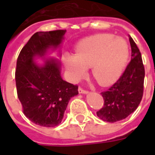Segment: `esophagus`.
Wrapping results in <instances>:
<instances>
[{"label":"esophagus","mask_w":155,"mask_h":155,"mask_svg":"<svg viewBox=\"0 0 155 155\" xmlns=\"http://www.w3.org/2000/svg\"><path fill=\"white\" fill-rule=\"evenodd\" d=\"M79 92L81 93V94H86V93H88V91L86 90H84L83 88L81 87H79Z\"/></svg>","instance_id":"esophagus-1"}]
</instances>
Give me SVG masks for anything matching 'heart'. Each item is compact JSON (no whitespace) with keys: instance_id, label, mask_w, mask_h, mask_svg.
<instances>
[{"instance_id":"obj_1","label":"heart","mask_w":155,"mask_h":155,"mask_svg":"<svg viewBox=\"0 0 155 155\" xmlns=\"http://www.w3.org/2000/svg\"><path fill=\"white\" fill-rule=\"evenodd\" d=\"M128 58L129 46L124 39L99 34L82 40L75 48V55L66 54L64 61L71 81H79L91 67L93 78L106 86L119 79Z\"/></svg>"}]
</instances>
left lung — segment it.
I'll return each instance as SVG.
<instances>
[{
    "label": "left lung",
    "instance_id": "left-lung-1",
    "mask_svg": "<svg viewBox=\"0 0 155 155\" xmlns=\"http://www.w3.org/2000/svg\"><path fill=\"white\" fill-rule=\"evenodd\" d=\"M131 60L120 79L106 91L101 92L104 105L96 112L104 121L114 123L128 117L136 110L142 100L144 66L139 48L130 36Z\"/></svg>",
    "mask_w": 155,
    "mask_h": 155
}]
</instances>
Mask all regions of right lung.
I'll return each mask as SVG.
<instances>
[{"instance_id": "1", "label": "right lung", "mask_w": 155, "mask_h": 155, "mask_svg": "<svg viewBox=\"0 0 155 155\" xmlns=\"http://www.w3.org/2000/svg\"><path fill=\"white\" fill-rule=\"evenodd\" d=\"M65 30L39 31L22 48L16 61L15 84L22 110L31 122L43 127L57 126L64 117L71 97L78 94V85L62 80L56 60H48L44 66L34 63L49 48L61 43Z\"/></svg>"}]
</instances>
